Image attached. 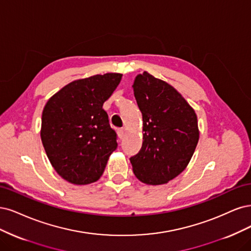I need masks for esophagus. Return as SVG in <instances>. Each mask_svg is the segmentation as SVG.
Returning a JSON list of instances; mask_svg holds the SVG:
<instances>
[{"label":"esophagus","instance_id":"34e87169","mask_svg":"<svg viewBox=\"0 0 251 251\" xmlns=\"http://www.w3.org/2000/svg\"><path fill=\"white\" fill-rule=\"evenodd\" d=\"M118 135L120 139H123L124 135H125V129L124 128H119L118 129Z\"/></svg>","mask_w":251,"mask_h":251}]
</instances>
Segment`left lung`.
Listing matches in <instances>:
<instances>
[{
	"instance_id": "obj_1",
	"label": "left lung",
	"mask_w": 251,
	"mask_h": 251,
	"mask_svg": "<svg viewBox=\"0 0 251 251\" xmlns=\"http://www.w3.org/2000/svg\"><path fill=\"white\" fill-rule=\"evenodd\" d=\"M143 116V145L130 157L144 183L164 184L187 168L199 140L197 116L175 88L144 72L132 85Z\"/></svg>"
}]
</instances>
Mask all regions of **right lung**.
Wrapping results in <instances>:
<instances>
[{
  "mask_svg": "<svg viewBox=\"0 0 251 251\" xmlns=\"http://www.w3.org/2000/svg\"><path fill=\"white\" fill-rule=\"evenodd\" d=\"M122 74L107 73L75 80L45 105L40 137L51 165L74 184L98 180L117 147V133L102 106Z\"/></svg>",
  "mask_w": 251,
  "mask_h": 251,
  "instance_id": "1",
  "label": "right lung"
}]
</instances>
